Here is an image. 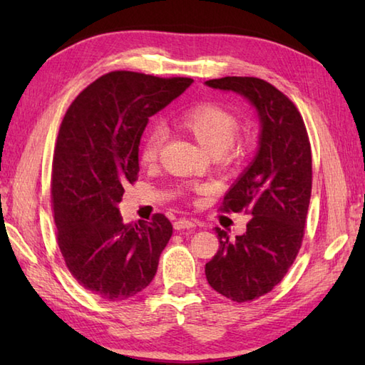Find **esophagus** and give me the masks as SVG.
I'll use <instances>...</instances> for the list:
<instances>
[{"instance_id":"1","label":"esophagus","mask_w":365,"mask_h":365,"mask_svg":"<svg viewBox=\"0 0 365 365\" xmlns=\"http://www.w3.org/2000/svg\"><path fill=\"white\" fill-rule=\"evenodd\" d=\"M196 227V222L187 220V218H182L174 222V229L175 230H185V229H195Z\"/></svg>"}]
</instances>
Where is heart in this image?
<instances>
[{
	"mask_svg": "<svg viewBox=\"0 0 365 365\" xmlns=\"http://www.w3.org/2000/svg\"><path fill=\"white\" fill-rule=\"evenodd\" d=\"M178 128L204 147L222 166L235 165L242 160L247 149V139L237 135L238 119L227 108L216 103H199L185 110L175 119ZM165 144L161 128H152L144 135L139 145V158L144 165H153L160 158ZM192 191L204 192L207 187H197Z\"/></svg>",
	"mask_w": 365,
	"mask_h": 365,
	"instance_id": "1",
	"label": "heart"
}]
</instances>
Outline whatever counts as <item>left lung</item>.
I'll list each match as a JSON object with an SVG mask.
<instances>
[{
    "mask_svg": "<svg viewBox=\"0 0 365 365\" xmlns=\"http://www.w3.org/2000/svg\"><path fill=\"white\" fill-rule=\"evenodd\" d=\"M205 84L245 96L262 125L257 155L220 208L252 216L246 234L229 240L227 232L215 227L220 250L205 263L212 289L246 302L273 290L301 250L312 192L311 143L298 108L268 81L224 76Z\"/></svg>",
    "mask_w": 365,
    "mask_h": 365,
    "instance_id": "8db88e82",
    "label": "left lung"
}]
</instances>
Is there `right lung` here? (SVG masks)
Here are the masks:
<instances>
[{"label": "right lung", "instance_id": "right-lung-1", "mask_svg": "<svg viewBox=\"0 0 365 365\" xmlns=\"http://www.w3.org/2000/svg\"><path fill=\"white\" fill-rule=\"evenodd\" d=\"M191 83L110 72L76 96L61 122L51 166L58 246L78 284L106 301L144 290L173 235L161 213L150 222L123 224L118 204L138 180V147L149 118Z\"/></svg>", "mask_w": 365, "mask_h": 365}]
</instances>
